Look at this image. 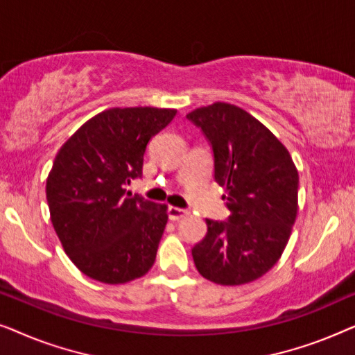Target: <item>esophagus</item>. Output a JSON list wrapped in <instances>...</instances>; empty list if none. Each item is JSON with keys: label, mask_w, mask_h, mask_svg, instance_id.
Listing matches in <instances>:
<instances>
[{"label": "esophagus", "mask_w": 355, "mask_h": 355, "mask_svg": "<svg viewBox=\"0 0 355 355\" xmlns=\"http://www.w3.org/2000/svg\"><path fill=\"white\" fill-rule=\"evenodd\" d=\"M187 215H189V211L184 210V208L168 207V216L171 221H179V220H182V218H186Z\"/></svg>", "instance_id": "1"}]
</instances>
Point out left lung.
I'll return each instance as SVG.
<instances>
[{
    "label": "left lung",
    "mask_w": 355,
    "mask_h": 355,
    "mask_svg": "<svg viewBox=\"0 0 355 355\" xmlns=\"http://www.w3.org/2000/svg\"><path fill=\"white\" fill-rule=\"evenodd\" d=\"M210 144L215 181L226 187V221L207 218L192 249L203 278L223 286L259 279L273 268L297 216L299 174L283 144L239 106L213 103L187 114Z\"/></svg>",
    "instance_id": "8db88e82"
}]
</instances>
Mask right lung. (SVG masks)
Instances as JSON below:
<instances>
[{
  "label": "right lung",
  "instance_id": "1",
  "mask_svg": "<svg viewBox=\"0 0 355 355\" xmlns=\"http://www.w3.org/2000/svg\"><path fill=\"white\" fill-rule=\"evenodd\" d=\"M176 113L152 106L106 110L58 152L46 179L51 223L72 263L89 278L123 284L153 266L166 205L124 187L142 178L148 142Z\"/></svg>",
  "mask_w": 355,
  "mask_h": 355
}]
</instances>
